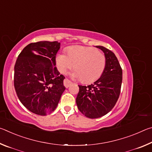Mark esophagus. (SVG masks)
<instances>
[{
	"label": "esophagus",
	"mask_w": 152,
	"mask_h": 152,
	"mask_svg": "<svg viewBox=\"0 0 152 152\" xmlns=\"http://www.w3.org/2000/svg\"><path fill=\"white\" fill-rule=\"evenodd\" d=\"M72 84V82L69 80L68 79H67V78L64 79V85L65 86L66 88H68V87L70 86Z\"/></svg>",
	"instance_id": "1"
}]
</instances>
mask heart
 <instances>
[{"mask_svg": "<svg viewBox=\"0 0 152 152\" xmlns=\"http://www.w3.org/2000/svg\"><path fill=\"white\" fill-rule=\"evenodd\" d=\"M56 63L58 70L62 74L74 67L76 70L72 76L88 84L97 80L103 74L106 58L94 48L75 45L68 49V54L59 53Z\"/></svg>", "mask_w": 152, "mask_h": 152, "instance_id": "heart-1", "label": "heart"}]
</instances>
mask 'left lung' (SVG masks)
Returning <instances> with one entry per match:
<instances>
[{"mask_svg": "<svg viewBox=\"0 0 152 152\" xmlns=\"http://www.w3.org/2000/svg\"><path fill=\"white\" fill-rule=\"evenodd\" d=\"M106 67L102 76L93 84L79 86L76 104L84 116L91 119L104 116L112 110L119 99L122 83V69L115 53L101 45Z\"/></svg>", "mask_w": 152, "mask_h": 152, "instance_id": "left-lung-1", "label": "left lung"}]
</instances>
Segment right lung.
<instances>
[{"label":"right lung","instance_id":"1","mask_svg":"<svg viewBox=\"0 0 152 152\" xmlns=\"http://www.w3.org/2000/svg\"><path fill=\"white\" fill-rule=\"evenodd\" d=\"M58 42H38L27 45L15 65L14 86L21 103L36 115L45 116L57 107L65 91L64 80L56 68Z\"/></svg>","mask_w":152,"mask_h":152}]
</instances>
